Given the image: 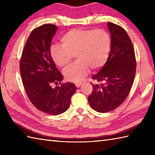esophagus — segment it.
Wrapping results in <instances>:
<instances>
[{"label":"esophagus","mask_w":155,"mask_h":155,"mask_svg":"<svg viewBox=\"0 0 155 155\" xmlns=\"http://www.w3.org/2000/svg\"><path fill=\"white\" fill-rule=\"evenodd\" d=\"M75 85H76V87H80L82 85V83H76Z\"/></svg>","instance_id":"1"}]
</instances>
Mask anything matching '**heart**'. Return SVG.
<instances>
[{
  "mask_svg": "<svg viewBox=\"0 0 155 155\" xmlns=\"http://www.w3.org/2000/svg\"><path fill=\"white\" fill-rule=\"evenodd\" d=\"M61 45H52L50 52L58 67L64 68L76 56L77 61L64 71L66 79L79 82L90 71L97 70L106 63L109 57L111 38L107 31L72 29L61 38Z\"/></svg>",
  "mask_w": 155,
  "mask_h": 155,
  "instance_id": "b5f03b06",
  "label": "heart"
}]
</instances>
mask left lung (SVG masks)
<instances>
[{"label": "left lung", "mask_w": 155, "mask_h": 155, "mask_svg": "<svg viewBox=\"0 0 155 155\" xmlns=\"http://www.w3.org/2000/svg\"><path fill=\"white\" fill-rule=\"evenodd\" d=\"M111 35L109 57L104 67L92 78L101 84H92L93 92L88 97L90 106L98 113L114 110L130 93L136 73V58L132 42L120 26L107 22Z\"/></svg>", "instance_id": "8db88e82"}]
</instances>
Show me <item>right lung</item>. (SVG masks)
I'll return each mask as SVG.
<instances>
[{"label": "right lung", "instance_id": "add662e5", "mask_svg": "<svg viewBox=\"0 0 155 155\" xmlns=\"http://www.w3.org/2000/svg\"><path fill=\"white\" fill-rule=\"evenodd\" d=\"M58 27L45 24L34 29L23 49L20 71L27 96L34 106L43 113L58 115L67 110L77 87L74 83H61L63 76L51 57V45Z\"/></svg>", "mask_w": 155, "mask_h": 155}]
</instances>
